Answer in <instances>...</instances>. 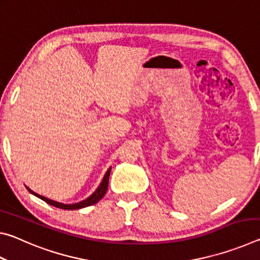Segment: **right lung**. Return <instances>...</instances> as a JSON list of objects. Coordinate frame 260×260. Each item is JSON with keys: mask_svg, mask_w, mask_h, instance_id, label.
<instances>
[{"mask_svg": "<svg viewBox=\"0 0 260 260\" xmlns=\"http://www.w3.org/2000/svg\"><path fill=\"white\" fill-rule=\"evenodd\" d=\"M110 172H111V167L107 171V173H105L104 178L102 180V182L100 183V186L98 187V189L91 193V195L88 197V199L83 200L81 202H79V203H74V204H63V203H59V202H56V201H52V200H49L47 199V197H43L41 195H39V193L34 192L33 190H30V189L28 187L27 190L33 193L34 196L39 197V199H41L42 201H45L46 203L50 204L52 206H55V208H58V209H64V210H78V209H82V208H86V206H90L93 205L95 203H98V202L100 200H102V197L105 195V192H107L108 190V184H109V177H110Z\"/></svg>", "mask_w": 260, "mask_h": 260, "instance_id": "obj_1", "label": "right lung"}]
</instances>
